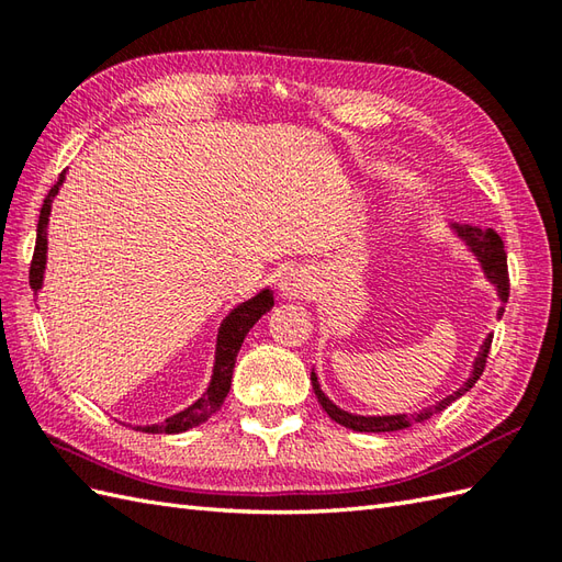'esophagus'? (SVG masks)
Listing matches in <instances>:
<instances>
[{
    "label": "esophagus",
    "instance_id": "obj_1",
    "mask_svg": "<svg viewBox=\"0 0 562 562\" xmlns=\"http://www.w3.org/2000/svg\"><path fill=\"white\" fill-rule=\"evenodd\" d=\"M280 292L288 300H312L314 296V274L306 268H290L280 278Z\"/></svg>",
    "mask_w": 562,
    "mask_h": 562
}]
</instances>
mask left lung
Masks as SVG:
<instances>
[{
    "instance_id": "obj_1",
    "label": "left lung",
    "mask_w": 562,
    "mask_h": 562,
    "mask_svg": "<svg viewBox=\"0 0 562 562\" xmlns=\"http://www.w3.org/2000/svg\"><path fill=\"white\" fill-rule=\"evenodd\" d=\"M457 232H459V236L463 238V241L473 248V254L479 256V260L483 262V270H485L487 278H491V280L497 284L499 300L507 302V296H509V272H507V254H505L503 238H499L495 232H483L481 226H471V224L457 226ZM491 345H493V338H487L485 345H483V352H481V357H479V362H475V369H473L471 379L465 381V384H463L459 391H453L451 396H447L445 401H439V403L435 405V408H429V411H425V413H417V415H413V417H408V415H386V417L350 415V413L340 411L338 405H333V403L326 398V393L321 391L314 372H312V386H314V393H316V398H318V403H321V408H324V411L328 413L330 420H336L338 425L350 427V429H355V432H398V429L413 427L415 423L429 420V417L441 413V411L447 408V405H451L453 401L461 398L463 393L469 391V389L475 384V381L481 379L483 369H485V362H487V355H491Z\"/></svg>"
}]
</instances>
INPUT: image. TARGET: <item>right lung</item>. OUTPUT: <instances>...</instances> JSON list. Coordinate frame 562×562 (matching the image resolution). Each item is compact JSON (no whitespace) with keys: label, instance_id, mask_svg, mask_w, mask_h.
I'll list each match as a JSON object with an SVG mask.
<instances>
[{"label":"right lung","instance_id":"obj_1","mask_svg":"<svg viewBox=\"0 0 562 562\" xmlns=\"http://www.w3.org/2000/svg\"><path fill=\"white\" fill-rule=\"evenodd\" d=\"M65 181V171L59 173L57 183L50 188V193L45 195L43 207H41V217H38V234H35V248H33V258H31V270H29V282L33 292L41 290L43 284V270H45V250H47V217H50V205L53 198L57 195L59 186ZM272 308V294L270 290H262L256 294L254 300H248L246 304L236 306L234 312L224 318V324L220 328V338H217V360H214V374L210 381V389L202 393V398L195 401L190 408L176 413L171 417H166L161 425H149V427H137L145 429V432L151 435H178L186 432V429H193L202 425L205 420L217 413L222 401L226 398V393L232 389V374H234V362L236 355L241 350V342L248 336V330L256 326V321L270 312Z\"/></svg>","mask_w":562,"mask_h":562}]
</instances>
